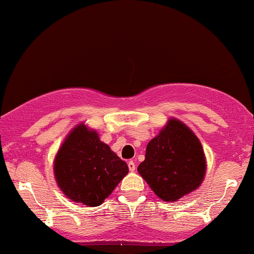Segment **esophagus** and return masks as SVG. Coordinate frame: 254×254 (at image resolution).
Here are the masks:
<instances>
[{
    "label": "esophagus",
    "mask_w": 254,
    "mask_h": 254,
    "mask_svg": "<svg viewBox=\"0 0 254 254\" xmlns=\"http://www.w3.org/2000/svg\"><path fill=\"white\" fill-rule=\"evenodd\" d=\"M127 167H129V171H130V172H133V171L136 170L135 162H133V161H129V162H127Z\"/></svg>",
    "instance_id": "34e87169"
}]
</instances>
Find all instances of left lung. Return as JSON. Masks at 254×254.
<instances>
[{
    "label": "left lung",
    "instance_id": "8db88e82",
    "mask_svg": "<svg viewBox=\"0 0 254 254\" xmlns=\"http://www.w3.org/2000/svg\"><path fill=\"white\" fill-rule=\"evenodd\" d=\"M137 171L160 199L177 202L202 185L206 157L193 131L179 119L170 118L147 144L144 161Z\"/></svg>",
    "mask_w": 254,
    "mask_h": 254
}]
</instances>
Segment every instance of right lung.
Returning a JSON list of instances; mask_svg holds the SVG:
<instances>
[{"instance_id":"obj_1","label":"right lung","mask_w":254,"mask_h":254,"mask_svg":"<svg viewBox=\"0 0 254 254\" xmlns=\"http://www.w3.org/2000/svg\"><path fill=\"white\" fill-rule=\"evenodd\" d=\"M127 173V162L83 122L66 135L54 160L61 191L72 202L88 206L103 204Z\"/></svg>"}]
</instances>
